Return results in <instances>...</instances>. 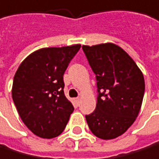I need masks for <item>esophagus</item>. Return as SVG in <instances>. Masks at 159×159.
Returning a JSON list of instances; mask_svg holds the SVG:
<instances>
[{"instance_id": "1", "label": "esophagus", "mask_w": 159, "mask_h": 159, "mask_svg": "<svg viewBox=\"0 0 159 159\" xmlns=\"http://www.w3.org/2000/svg\"><path fill=\"white\" fill-rule=\"evenodd\" d=\"M80 99L79 98V97H78V98H75V102L77 105H79V104H80Z\"/></svg>"}]
</instances>
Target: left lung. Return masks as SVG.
I'll list each match as a JSON object with an SVG mask.
<instances>
[{
  "instance_id": "obj_1",
  "label": "left lung",
  "mask_w": 159,
  "mask_h": 159,
  "mask_svg": "<svg viewBox=\"0 0 159 159\" xmlns=\"http://www.w3.org/2000/svg\"><path fill=\"white\" fill-rule=\"evenodd\" d=\"M96 75L97 104L85 118L89 129L100 139L122 135L135 121L145 92L144 75L121 48L114 43L82 45Z\"/></svg>"
}]
</instances>
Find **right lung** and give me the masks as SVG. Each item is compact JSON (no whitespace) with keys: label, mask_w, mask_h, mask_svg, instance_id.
<instances>
[{"label":"right lung","mask_w":159,"mask_h":159,"mask_svg":"<svg viewBox=\"0 0 159 159\" xmlns=\"http://www.w3.org/2000/svg\"><path fill=\"white\" fill-rule=\"evenodd\" d=\"M80 44L39 49L17 69L12 100L22 121L35 135L51 139L63 132L74 106L64 94L63 75Z\"/></svg>","instance_id":"1"}]
</instances>
